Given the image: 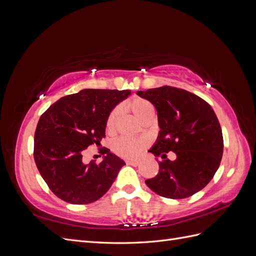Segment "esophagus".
<instances>
[{"label":"esophagus","mask_w":256,"mask_h":256,"mask_svg":"<svg viewBox=\"0 0 256 256\" xmlns=\"http://www.w3.org/2000/svg\"><path fill=\"white\" fill-rule=\"evenodd\" d=\"M126 164H127L128 166H138V161H136V160H126Z\"/></svg>","instance_id":"esophagus-1"}]
</instances>
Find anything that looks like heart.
Here are the masks:
<instances>
[{"instance_id": "heart-1", "label": "heart", "mask_w": 256, "mask_h": 256, "mask_svg": "<svg viewBox=\"0 0 256 256\" xmlns=\"http://www.w3.org/2000/svg\"><path fill=\"white\" fill-rule=\"evenodd\" d=\"M128 109L134 114L136 118L138 120H142L145 116L148 115L150 113L154 112V108L150 102H147L144 98H134L127 104ZM120 113V110L116 109L112 110L108 116L106 122V128L108 131H112L114 129V125L116 118H118ZM145 143L142 140L138 138H126L122 136L118 138L113 144V150L116 154H118L120 157L132 159L136 158L140 152L144 148Z\"/></svg>"}]
</instances>
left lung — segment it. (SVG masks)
<instances>
[{"mask_svg":"<svg viewBox=\"0 0 256 256\" xmlns=\"http://www.w3.org/2000/svg\"><path fill=\"white\" fill-rule=\"evenodd\" d=\"M136 94L156 108L160 128L148 150L159 161V172L145 184L168 198H184L202 190L212 180L223 154L220 122L204 99L182 88L161 86ZM174 151L171 162L165 154Z\"/></svg>","mask_w":256,"mask_h":256,"instance_id":"1","label":"left lung"}]
</instances>
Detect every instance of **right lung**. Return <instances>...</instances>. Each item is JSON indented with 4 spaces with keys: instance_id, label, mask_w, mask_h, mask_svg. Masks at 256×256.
Instances as JSON below:
<instances>
[{
    "instance_id": "1",
    "label": "right lung",
    "mask_w": 256,
    "mask_h": 256,
    "mask_svg": "<svg viewBox=\"0 0 256 256\" xmlns=\"http://www.w3.org/2000/svg\"><path fill=\"white\" fill-rule=\"evenodd\" d=\"M130 90H82L62 97L38 120L34 159L50 190L67 203L99 200L110 189L125 162L104 147L100 164L83 160L85 150L100 144L110 112Z\"/></svg>"
}]
</instances>
